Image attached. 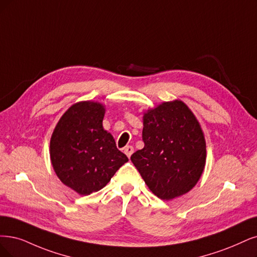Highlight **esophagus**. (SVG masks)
Segmentation results:
<instances>
[{
    "instance_id": "esophagus-1",
    "label": "esophagus",
    "mask_w": 257,
    "mask_h": 257,
    "mask_svg": "<svg viewBox=\"0 0 257 257\" xmlns=\"http://www.w3.org/2000/svg\"><path fill=\"white\" fill-rule=\"evenodd\" d=\"M134 151H135V148L132 147V146H126L125 148H123V153H125V155H126L128 158L131 157V155L134 154Z\"/></svg>"
}]
</instances>
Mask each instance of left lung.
I'll list each match as a JSON object with an SVG mask.
<instances>
[{"instance_id": "left-lung-1", "label": "left lung", "mask_w": 257, "mask_h": 257, "mask_svg": "<svg viewBox=\"0 0 257 257\" xmlns=\"http://www.w3.org/2000/svg\"><path fill=\"white\" fill-rule=\"evenodd\" d=\"M144 148L131 156L148 188L162 200L188 193L200 179L206 144L200 122L179 99L148 109L143 116Z\"/></svg>"}]
</instances>
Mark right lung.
Wrapping results in <instances>:
<instances>
[{
    "mask_svg": "<svg viewBox=\"0 0 257 257\" xmlns=\"http://www.w3.org/2000/svg\"><path fill=\"white\" fill-rule=\"evenodd\" d=\"M106 108L98 101L76 102L53 131L50 157L60 181L81 196L106 186L128 158L102 127Z\"/></svg>",
    "mask_w": 257,
    "mask_h": 257,
    "instance_id": "add662e5",
    "label": "right lung"
}]
</instances>
